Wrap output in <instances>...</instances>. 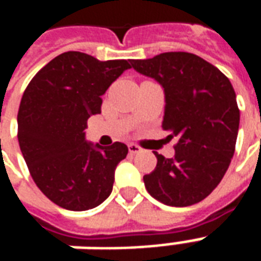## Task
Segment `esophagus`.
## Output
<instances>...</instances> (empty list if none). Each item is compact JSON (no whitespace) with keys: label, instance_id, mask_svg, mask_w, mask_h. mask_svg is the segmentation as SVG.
<instances>
[{"label":"esophagus","instance_id":"1","mask_svg":"<svg viewBox=\"0 0 261 261\" xmlns=\"http://www.w3.org/2000/svg\"><path fill=\"white\" fill-rule=\"evenodd\" d=\"M128 151L131 155H134V153L141 152V147H138L137 144H128Z\"/></svg>","mask_w":261,"mask_h":261}]
</instances>
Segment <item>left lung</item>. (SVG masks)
Returning a JSON list of instances; mask_svg holds the SVG:
<instances>
[{
	"label": "left lung",
	"mask_w": 261,
	"mask_h": 261,
	"mask_svg": "<svg viewBox=\"0 0 261 261\" xmlns=\"http://www.w3.org/2000/svg\"><path fill=\"white\" fill-rule=\"evenodd\" d=\"M131 65L162 85V128L177 138L173 158L155 152L156 166L144 176L148 193L172 207L200 202L222 180L235 152L241 114L233 86L217 67L185 51Z\"/></svg>",
	"instance_id": "left-lung-1"
}]
</instances>
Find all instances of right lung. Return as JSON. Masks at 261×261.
Here are the masks:
<instances>
[{
  "mask_svg": "<svg viewBox=\"0 0 261 261\" xmlns=\"http://www.w3.org/2000/svg\"><path fill=\"white\" fill-rule=\"evenodd\" d=\"M128 68L127 60L99 61L67 51L44 65L23 92L20 151L36 186L61 208L86 211L112 193L114 170L128 148L123 142L93 145L84 130L92 114L100 113L103 93Z\"/></svg>",
  "mask_w": 261,
  "mask_h": 261,
  "instance_id": "add662e5",
  "label": "right lung"
}]
</instances>
